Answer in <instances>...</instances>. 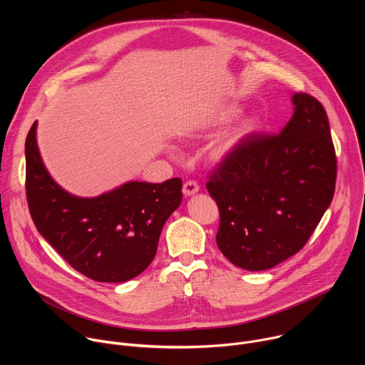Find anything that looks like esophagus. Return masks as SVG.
<instances>
[{
    "label": "esophagus",
    "mask_w": 365,
    "mask_h": 365,
    "mask_svg": "<svg viewBox=\"0 0 365 365\" xmlns=\"http://www.w3.org/2000/svg\"><path fill=\"white\" fill-rule=\"evenodd\" d=\"M197 190H199L197 182H195V180H187V182H185V185H183V193H185L186 196L195 195Z\"/></svg>",
    "instance_id": "34e87169"
}]
</instances>
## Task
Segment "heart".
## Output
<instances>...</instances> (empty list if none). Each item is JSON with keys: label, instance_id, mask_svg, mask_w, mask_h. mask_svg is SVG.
<instances>
[{"label": "heart", "instance_id": "heart-1", "mask_svg": "<svg viewBox=\"0 0 365 365\" xmlns=\"http://www.w3.org/2000/svg\"><path fill=\"white\" fill-rule=\"evenodd\" d=\"M235 115H237V110H234V108H225V110L220 114V121H221V123H228V121H231ZM251 130H252V124H251L250 121H245L234 134H231V135L218 147V150H217V158H222V155L234 145V143H235L240 137H242L244 134H247V133L251 131Z\"/></svg>", "mask_w": 365, "mask_h": 365}]
</instances>
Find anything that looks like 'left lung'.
<instances>
[{
    "instance_id": "8db88e82",
    "label": "left lung",
    "mask_w": 365,
    "mask_h": 365,
    "mask_svg": "<svg viewBox=\"0 0 365 365\" xmlns=\"http://www.w3.org/2000/svg\"><path fill=\"white\" fill-rule=\"evenodd\" d=\"M280 134L242 137L206 189L220 210L217 244L244 270H267L300 251L335 192L336 155L322 103L294 93Z\"/></svg>"
}]
</instances>
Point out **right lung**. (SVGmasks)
Masks as SVG:
<instances>
[{
  "instance_id": "1",
  "label": "right lung",
  "mask_w": 365,
  "mask_h": 365,
  "mask_svg": "<svg viewBox=\"0 0 365 365\" xmlns=\"http://www.w3.org/2000/svg\"><path fill=\"white\" fill-rule=\"evenodd\" d=\"M26 138V193L37 231L83 276L106 283L143 273L158 251L160 232L182 202V180L127 182L96 197L63 190L46 170L36 140Z\"/></svg>"
}]
</instances>
